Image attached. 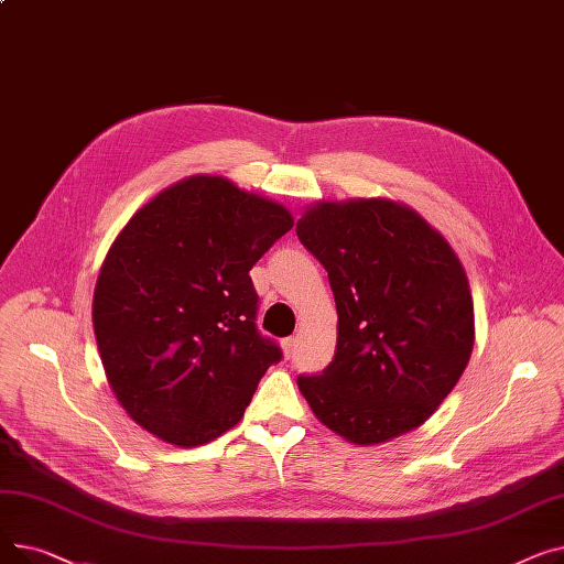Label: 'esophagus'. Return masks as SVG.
<instances>
[{"label": "esophagus", "mask_w": 564, "mask_h": 564, "mask_svg": "<svg viewBox=\"0 0 564 564\" xmlns=\"http://www.w3.org/2000/svg\"><path fill=\"white\" fill-rule=\"evenodd\" d=\"M297 347H300V340L294 338V336H290V338H285V340H281V349H283V357H292L294 351H297Z\"/></svg>", "instance_id": "1"}]
</instances>
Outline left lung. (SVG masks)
I'll use <instances>...</instances> for the list:
<instances>
[{
	"instance_id": "1",
	"label": "left lung",
	"mask_w": 564,
	"mask_h": 564,
	"mask_svg": "<svg viewBox=\"0 0 564 564\" xmlns=\"http://www.w3.org/2000/svg\"><path fill=\"white\" fill-rule=\"evenodd\" d=\"M338 311L334 361L297 377L315 419L357 446L421 427L451 395L476 343L462 260L413 207L315 200L297 221Z\"/></svg>"
}]
</instances>
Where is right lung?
<instances>
[{
	"instance_id": "add662e5",
	"label": "right lung",
	"mask_w": 564,
	"mask_h": 564,
	"mask_svg": "<svg viewBox=\"0 0 564 564\" xmlns=\"http://www.w3.org/2000/svg\"><path fill=\"white\" fill-rule=\"evenodd\" d=\"M294 226L285 205L224 175H187L118 230L94 290V332L128 416L177 448L242 421L281 351L256 329L251 267Z\"/></svg>"
}]
</instances>
